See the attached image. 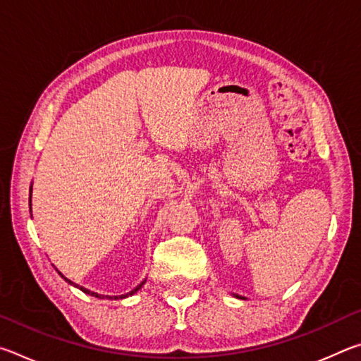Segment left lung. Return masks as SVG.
<instances>
[{"mask_svg": "<svg viewBox=\"0 0 361 361\" xmlns=\"http://www.w3.org/2000/svg\"><path fill=\"white\" fill-rule=\"evenodd\" d=\"M235 298H239V299H247V298H243V296H239V295H234Z\"/></svg>", "mask_w": 361, "mask_h": 361, "instance_id": "8db88e82", "label": "left lung"}]
</instances>
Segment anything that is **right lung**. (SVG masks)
Listing matches in <instances>:
<instances>
[{"label":"right lung","mask_w":361,"mask_h":361,"mask_svg":"<svg viewBox=\"0 0 361 361\" xmlns=\"http://www.w3.org/2000/svg\"><path fill=\"white\" fill-rule=\"evenodd\" d=\"M32 185H33V183H32ZM32 186H30V212H32ZM57 272L60 274V276H62V279H65V282H68L70 285H73V286H76V288H79V290H81V291H84L85 293V295H90V296H95V298H99V299H122V298H127V296H132V295H135V293L140 290V288H142V286L145 285V282H146V279L143 280V282L142 283H140L138 286H137V288H133L130 293H127V295H122V296H105V295H99V293H95V291H90V290H87V288H84V286H79L78 283H73L71 282V280L70 279H66L65 276H63V274L62 272H60L59 271V269H57Z\"/></svg>","instance_id":"1"}]
</instances>
